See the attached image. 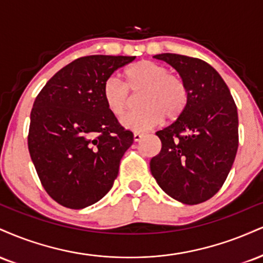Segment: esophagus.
<instances>
[{"label": "esophagus", "mask_w": 263, "mask_h": 263, "mask_svg": "<svg viewBox=\"0 0 263 263\" xmlns=\"http://www.w3.org/2000/svg\"><path fill=\"white\" fill-rule=\"evenodd\" d=\"M142 137H143V134H140V132H135L134 134L135 142H140L142 140Z\"/></svg>", "instance_id": "esophagus-1"}]
</instances>
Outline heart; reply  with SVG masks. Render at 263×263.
<instances>
[{"label": "heart", "instance_id": "heart-1", "mask_svg": "<svg viewBox=\"0 0 263 263\" xmlns=\"http://www.w3.org/2000/svg\"><path fill=\"white\" fill-rule=\"evenodd\" d=\"M123 82L110 77L103 84V98L109 111L121 118L128 110L129 92L138 93L140 105L137 111L129 112L121 123L132 131H144L162 121L163 116L174 120L185 110L189 90L182 77L167 72L160 63L142 60L126 67L122 72Z\"/></svg>", "mask_w": 263, "mask_h": 263}]
</instances>
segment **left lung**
I'll use <instances>...</instances> for the list:
<instances>
[{
  "label": "left lung",
  "instance_id": "left-lung-1",
  "mask_svg": "<svg viewBox=\"0 0 263 263\" xmlns=\"http://www.w3.org/2000/svg\"><path fill=\"white\" fill-rule=\"evenodd\" d=\"M154 59L173 66L187 85L185 110L175 122L157 132L159 154L151 172L174 200L198 204L219 191L239 145L238 110L220 74L200 59L159 53Z\"/></svg>",
  "mask_w": 263,
  "mask_h": 263
}]
</instances>
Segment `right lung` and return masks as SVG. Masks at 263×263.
Here are the masks:
<instances>
[{
  "mask_svg": "<svg viewBox=\"0 0 263 263\" xmlns=\"http://www.w3.org/2000/svg\"><path fill=\"white\" fill-rule=\"evenodd\" d=\"M135 56L91 55L60 69L37 94L28 148L41 185L63 207L81 210L112 187L134 134L120 125L103 84Z\"/></svg>",
  "mask_w": 263,
  "mask_h": 263,
  "instance_id": "right-lung-1",
  "label": "right lung"
}]
</instances>
